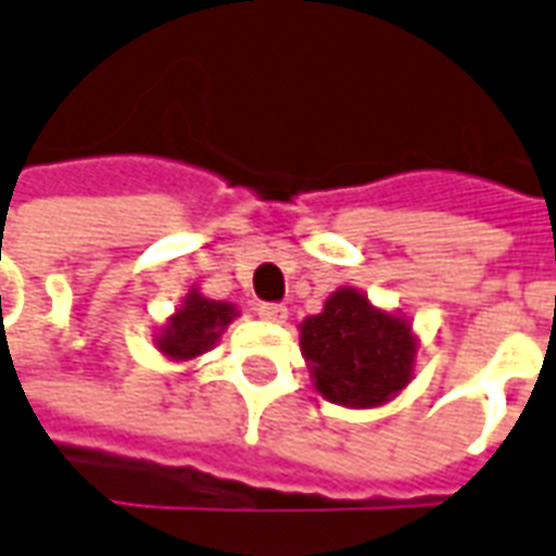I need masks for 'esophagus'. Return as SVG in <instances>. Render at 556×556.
I'll return each instance as SVG.
<instances>
[{"label":"esophagus","mask_w":556,"mask_h":556,"mask_svg":"<svg viewBox=\"0 0 556 556\" xmlns=\"http://www.w3.org/2000/svg\"><path fill=\"white\" fill-rule=\"evenodd\" d=\"M257 316H261L263 323L281 325L283 319H287V307H283V304H261V307H257Z\"/></svg>","instance_id":"1"}]
</instances>
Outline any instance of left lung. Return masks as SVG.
Here are the masks:
<instances>
[{"instance_id":"left-lung-1","label":"left lung","mask_w":556,"mask_h":556,"mask_svg":"<svg viewBox=\"0 0 556 556\" xmlns=\"http://www.w3.org/2000/svg\"><path fill=\"white\" fill-rule=\"evenodd\" d=\"M299 342L316 392L354 410L392 402L413 381L419 354L410 319L354 287L328 295L323 313L299 325Z\"/></svg>"}]
</instances>
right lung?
Here are the masks:
<instances>
[{"label":"right lung","instance_id":"right-lung-1","mask_svg":"<svg viewBox=\"0 0 556 556\" xmlns=\"http://www.w3.org/2000/svg\"><path fill=\"white\" fill-rule=\"evenodd\" d=\"M237 316L240 311L231 302H216L199 293V287H190V293L184 295L173 316L157 328L154 345L166 361H195L214 349Z\"/></svg>","mask_w":556,"mask_h":556}]
</instances>
